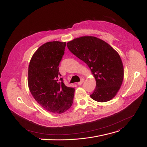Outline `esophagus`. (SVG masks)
<instances>
[{
    "mask_svg": "<svg viewBox=\"0 0 147 147\" xmlns=\"http://www.w3.org/2000/svg\"><path fill=\"white\" fill-rule=\"evenodd\" d=\"M84 79L82 78V79H81V80H80V81L78 83V85H81V84H82V83L84 82Z\"/></svg>",
    "mask_w": 147,
    "mask_h": 147,
    "instance_id": "1",
    "label": "esophagus"
}]
</instances>
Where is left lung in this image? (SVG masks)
I'll list each match as a JSON object with an SVG mask.
<instances>
[{"instance_id":"left-lung-1","label":"left lung","mask_w":147,"mask_h":147,"mask_svg":"<svg viewBox=\"0 0 147 147\" xmlns=\"http://www.w3.org/2000/svg\"><path fill=\"white\" fill-rule=\"evenodd\" d=\"M67 47L88 66L96 79V87L90 97L98 102L110 101L123 80V66L117 52L105 41L90 36L71 41Z\"/></svg>"}]
</instances>
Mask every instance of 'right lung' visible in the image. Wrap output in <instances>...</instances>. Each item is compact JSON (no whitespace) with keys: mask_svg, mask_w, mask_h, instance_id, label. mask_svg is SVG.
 <instances>
[{"mask_svg":"<svg viewBox=\"0 0 147 147\" xmlns=\"http://www.w3.org/2000/svg\"><path fill=\"white\" fill-rule=\"evenodd\" d=\"M65 42L42 45L32 56L28 71V84L34 99L45 109L55 113L72 106L74 88L66 86L59 66L65 53Z\"/></svg>","mask_w":147,"mask_h":147,"instance_id":"obj_1","label":"right lung"}]
</instances>
